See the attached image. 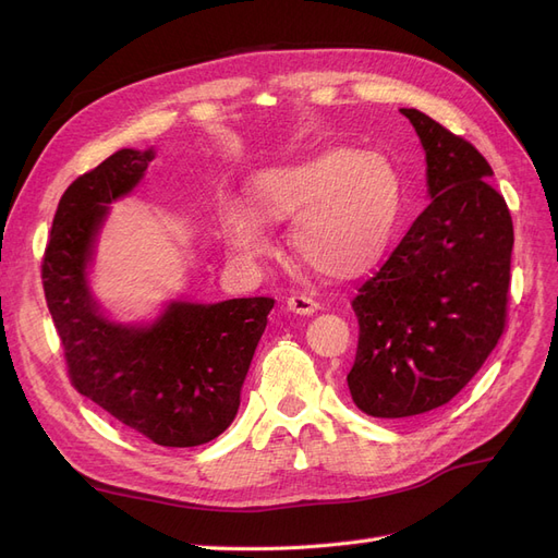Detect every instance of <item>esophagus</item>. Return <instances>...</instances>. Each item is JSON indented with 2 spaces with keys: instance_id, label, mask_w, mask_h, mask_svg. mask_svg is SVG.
I'll use <instances>...</instances> for the list:
<instances>
[{
  "instance_id": "obj_1",
  "label": "esophagus",
  "mask_w": 558,
  "mask_h": 558,
  "mask_svg": "<svg viewBox=\"0 0 558 558\" xmlns=\"http://www.w3.org/2000/svg\"><path fill=\"white\" fill-rule=\"evenodd\" d=\"M286 307H289L293 314L312 316L314 312H318V302L310 295H291L289 300H286Z\"/></svg>"
}]
</instances>
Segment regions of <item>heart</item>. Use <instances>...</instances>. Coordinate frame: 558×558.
Listing matches in <instances>:
<instances>
[{"instance_id":"1","label":"heart","mask_w":558,"mask_h":558,"mask_svg":"<svg viewBox=\"0 0 558 558\" xmlns=\"http://www.w3.org/2000/svg\"><path fill=\"white\" fill-rule=\"evenodd\" d=\"M251 205L260 221H295L291 244L318 275L356 279L393 248L404 221V185L386 156L330 148L258 174ZM221 238L230 258L246 267L269 253L258 219L242 207L221 211Z\"/></svg>"}]
</instances>
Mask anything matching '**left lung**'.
<instances>
[{"mask_svg":"<svg viewBox=\"0 0 558 558\" xmlns=\"http://www.w3.org/2000/svg\"><path fill=\"white\" fill-rule=\"evenodd\" d=\"M400 111L424 144L433 202L351 302L359 349L347 384L379 418L442 408L477 375L505 330L514 246L486 158L430 116Z\"/></svg>","mask_w":558,"mask_h":558,"instance_id":"obj_1","label":"left lung"}]
</instances>
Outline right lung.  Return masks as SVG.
Here are the masks:
<instances>
[{
    "instance_id": "right-lung-1",
    "label": "right lung",
    "mask_w": 558,
    "mask_h": 558,
    "mask_svg": "<svg viewBox=\"0 0 558 558\" xmlns=\"http://www.w3.org/2000/svg\"><path fill=\"white\" fill-rule=\"evenodd\" d=\"M150 160L154 150L121 148L72 181L48 234L41 281L76 391L150 442L197 447L238 414L275 300L170 302L150 326L113 324L99 312L86 272L97 230L107 205L140 183Z\"/></svg>"
}]
</instances>
